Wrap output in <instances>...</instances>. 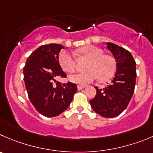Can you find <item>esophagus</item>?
<instances>
[{
  "mask_svg": "<svg viewBox=\"0 0 153 153\" xmlns=\"http://www.w3.org/2000/svg\"><path fill=\"white\" fill-rule=\"evenodd\" d=\"M85 85H77V88L79 90H80V89H82V88H85Z\"/></svg>",
  "mask_w": 153,
  "mask_h": 153,
  "instance_id": "esophagus-1",
  "label": "esophagus"
}]
</instances>
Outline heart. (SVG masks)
<instances>
[{"label": "heart", "instance_id": "heart-1", "mask_svg": "<svg viewBox=\"0 0 153 153\" xmlns=\"http://www.w3.org/2000/svg\"><path fill=\"white\" fill-rule=\"evenodd\" d=\"M79 53L88 59L85 66V71L70 76V79L75 83L85 85L98 78L105 81L110 78L116 71V63L111 56L104 54V51L94 46H86L81 48ZM61 67L67 73H73L76 68V60L69 52L63 51L59 56Z\"/></svg>", "mask_w": 153, "mask_h": 153}]
</instances>
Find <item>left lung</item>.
Returning a JSON list of instances; mask_svg holds the SVG:
<instances>
[{"mask_svg": "<svg viewBox=\"0 0 153 153\" xmlns=\"http://www.w3.org/2000/svg\"><path fill=\"white\" fill-rule=\"evenodd\" d=\"M107 48L116 61V73L104 88L95 86L97 93L89 103L97 114L113 118L121 114L131 99L136 82V62L131 52L121 46L107 43Z\"/></svg>", "mask_w": 153, "mask_h": 153, "instance_id": "left-lung-1", "label": "left lung"}]
</instances>
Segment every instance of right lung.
<instances>
[{
    "instance_id": "obj_1",
    "label": "right lung",
    "mask_w": 153,
    "mask_h": 153,
    "mask_svg": "<svg viewBox=\"0 0 153 153\" xmlns=\"http://www.w3.org/2000/svg\"><path fill=\"white\" fill-rule=\"evenodd\" d=\"M62 49L64 46L56 43L40 46L27 58L23 68L29 99L46 117L59 116L65 111L77 91L76 84L56 81L57 78L67 76L59 62Z\"/></svg>"
}]
</instances>
